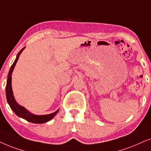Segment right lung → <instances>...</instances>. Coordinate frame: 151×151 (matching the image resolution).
<instances>
[{"label": "right lung", "instance_id": "add662e5", "mask_svg": "<svg viewBox=\"0 0 151 151\" xmlns=\"http://www.w3.org/2000/svg\"><path fill=\"white\" fill-rule=\"evenodd\" d=\"M23 47L21 51H20L17 56V58H16L14 62L12 64V65L10 68V70L9 71V73H8L7 75V85H6V97H7V103L9 104V105L11 108V109L13 110L14 112L17 114V116H19V117L23 118V119L27 120V122H32V123L35 124H43L46 123V122H49L51 120L52 118L55 116L56 114H57L59 110H57V111L52 114H45V115H36V114H34L29 112L28 110L25 109V108L23 107V106H20L19 104L14 99V96L13 94V91L12 88V72L14 70V68L16 63L19 59V56L21 54V52H23L24 50Z\"/></svg>", "mask_w": 151, "mask_h": 151}]
</instances>
